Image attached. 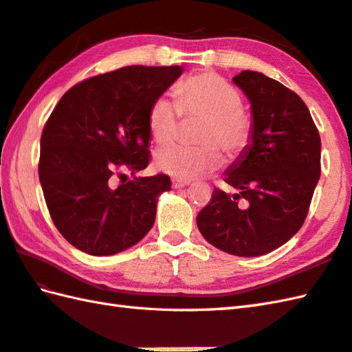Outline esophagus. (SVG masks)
<instances>
[{"instance_id":"34e87169","label":"esophagus","mask_w":352,"mask_h":352,"mask_svg":"<svg viewBox=\"0 0 352 352\" xmlns=\"http://www.w3.org/2000/svg\"><path fill=\"white\" fill-rule=\"evenodd\" d=\"M188 184H189L188 180H182V178H172V188L174 189L184 188V186H188Z\"/></svg>"}]
</instances>
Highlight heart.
Segmentation results:
<instances>
[{"mask_svg": "<svg viewBox=\"0 0 352 352\" xmlns=\"http://www.w3.org/2000/svg\"><path fill=\"white\" fill-rule=\"evenodd\" d=\"M177 104L157 98L148 113V129L159 145L175 140L180 119H199L195 146H166L155 155L160 170L182 180L207 174L219 166L221 155L241 154L252 136V119L242 107V95L213 72L193 76L175 89Z\"/></svg>", "mask_w": 352, "mask_h": 352, "instance_id": "1", "label": "heart"}]
</instances>
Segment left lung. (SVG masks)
Returning <instances> with one entry per match:
<instances>
[{"label":"left lung","instance_id":"left-lung-1","mask_svg":"<svg viewBox=\"0 0 352 352\" xmlns=\"http://www.w3.org/2000/svg\"><path fill=\"white\" fill-rule=\"evenodd\" d=\"M251 102L252 136L197 216L208 243L239 257L271 252L307 218L320 175V138L305 102L280 81L242 71L233 78Z\"/></svg>","mask_w":352,"mask_h":352}]
</instances>
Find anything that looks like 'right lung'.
Segmentation results:
<instances>
[{"instance_id":"obj_1","label":"right lung","mask_w":352,"mask_h":352,"mask_svg":"<svg viewBox=\"0 0 352 352\" xmlns=\"http://www.w3.org/2000/svg\"><path fill=\"white\" fill-rule=\"evenodd\" d=\"M182 72L125 66L71 87L52 110L41 138L39 180L52 222L77 250L113 256L154 226L169 175H135L118 186L113 177L121 166L133 175L148 166L149 109Z\"/></svg>"}]
</instances>
